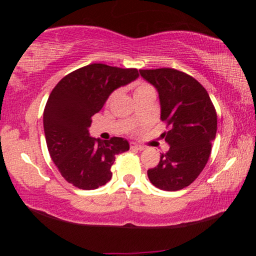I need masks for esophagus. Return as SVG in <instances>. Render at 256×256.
Listing matches in <instances>:
<instances>
[{
	"instance_id": "obj_1",
	"label": "esophagus",
	"mask_w": 256,
	"mask_h": 256,
	"mask_svg": "<svg viewBox=\"0 0 256 256\" xmlns=\"http://www.w3.org/2000/svg\"><path fill=\"white\" fill-rule=\"evenodd\" d=\"M130 146H131V149H132V150H138V151H142V150L144 149V146L136 144V142H131V144H130Z\"/></svg>"
}]
</instances>
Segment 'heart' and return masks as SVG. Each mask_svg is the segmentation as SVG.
Returning <instances> with one entry per match:
<instances>
[{
    "mask_svg": "<svg viewBox=\"0 0 256 256\" xmlns=\"http://www.w3.org/2000/svg\"><path fill=\"white\" fill-rule=\"evenodd\" d=\"M146 92H154V89L150 84L141 82V84H138L136 90H134V96H138V94H142Z\"/></svg>",
    "mask_w": 256,
    "mask_h": 256,
    "instance_id": "obj_1",
    "label": "heart"
}]
</instances>
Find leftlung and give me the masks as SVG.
Here are the masks:
<instances>
[{
  "label": "left lung",
  "instance_id": "obj_1",
  "mask_svg": "<svg viewBox=\"0 0 256 256\" xmlns=\"http://www.w3.org/2000/svg\"><path fill=\"white\" fill-rule=\"evenodd\" d=\"M157 89L160 120L168 131L162 134L168 152L160 154L157 167L148 170L156 188L178 190L196 180L206 167L216 133V112L200 82L175 68L140 70Z\"/></svg>",
  "mask_w": 256,
  "mask_h": 256
}]
</instances>
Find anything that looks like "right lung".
Wrapping results in <instances>:
<instances>
[{"instance_id":"obj_1","label":"right lung","mask_w":256,"mask_h":256,"mask_svg":"<svg viewBox=\"0 0 256 256\" xmlns=\"http://www.w3.org/2000/svg\"><path fill=\"white\" fill-rule=\"evenodd\" d=\"M138 78L136 68L94 63L66 76L52 90L44 110L47 148L60 175L76 188L105 185L116 156L130 149L123 138H92L89 128L110 94Z\"/></svg>"}]
</instances>
